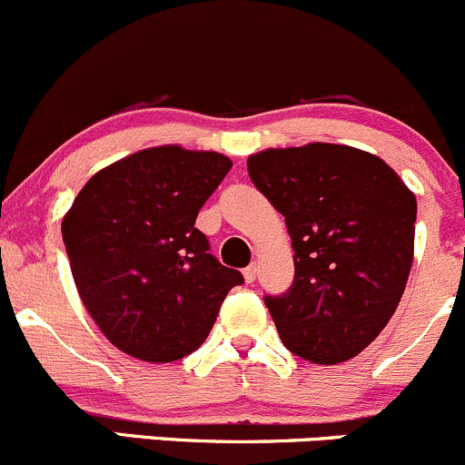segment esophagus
<instances>
[{
    "instance_id": "obj_1",
    "label": "esophagus",
    "mask_w": 465,
    "mask_h": 465,
    "mask_svg": "<svg viewBox=\"0 0 465 465\" xmlns=\"http://www.w3.org/2000/svg\"><path fill=\"white\" fill-rule=\"evenodd\" d=\"M255 278H257V264H248L246 269H243V280L251 284V282H255Z\"/></svg>"
}]
</instances>
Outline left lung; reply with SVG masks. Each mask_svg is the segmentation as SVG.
Masks as SVG:
<instances>
[{"label":"left lung","instance_id":"1","mask_svg":"<svg viewBox=\"0 0 465 465\" xmlns=\"http://www.w3.org/2000/svg\"><path fill=\"white\" fill-rule=\"evenodd\" d=\"M248 173L292 237L293 284L264 298L280 339L312 364L352 360L407 287L416 196L382 158L328 142L252 153Z\"/></svg>","mask_w":465,"mask_h":465}]
</instances>
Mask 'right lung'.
Masks as SVG:
<instances>
[{"label":"right lung","instance_id":"obj_1","mask_svg":"<svg viewBox=\"0 0 465 465\" xmlns=\"http://www.w3.org/2000/svg\"><path fill=\"white\" fill-rule=\"evenodd\" d=\"M231 167L217 151L151 146L96 172L63 217L78 296L126 355L169 364L194 352L243 282L194 228Z\"/></svg>","mask_w":465,"mask_h":465}]
</instances>
